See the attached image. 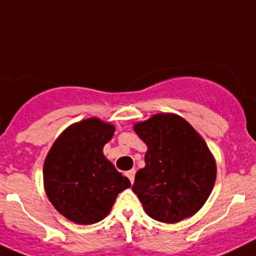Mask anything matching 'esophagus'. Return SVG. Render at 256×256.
<instances>
[{"mask_svg":"<svg viewBox=\"0 0 256 256\" xmlns=\"http://www.w3.org/2000/svg\"><path fill=\"white\" fill-rule=\"evenodd\" d=\"M134 174H136L134 169H130V170L126 172V177L130 178V183H133V180H134Z\"/></svg>","mask_w":256,"mask_h":256,"instance_id":"obj_1","label":"esophagus"}]
</instances>
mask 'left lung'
<instances>
[{
	"instance_id": "left-lung-1",
	"label": "left lung",
	"mask_w": 256,
	"mask_h": 256,
	"mask_svg": "<svg viewBox=\"0 0 256 256\" xmlns=\"http://www.w3.org/2000/svg\"><path fill=\"white\" fill-rule=\"evenodd\" d=\"M146 144L144 168L136 173L133 192L148 216L177 223L205 204L216 178V165L204 138L176 114H156L134 124Z\"/></svg>"
}]
</instances>
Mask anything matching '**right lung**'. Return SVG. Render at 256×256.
I'll use <instances>...</instances> for the list:
<instances>
[{
    "instance_id": "obj_1",
    "label": "right lung",
    "mask_w": 256,
    "mask_h": 256,
    "mask_svg": "<svg viewBox=\"0 0 256 256\" xmlns=\"http://www.w3.org/2000/svg\"><path fill=\"white\" fill-rule=\"evenodd\" d=\"M115 126L90 118L68 126L44 165L46 195L60 214L78 224H94L112 210L118 194L130 187L102 152Z\"/></svg>"
}]
</instances>
